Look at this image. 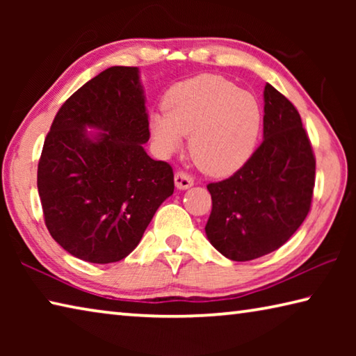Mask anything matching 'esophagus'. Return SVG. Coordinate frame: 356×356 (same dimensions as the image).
I'll return each instance as SVG.
<instances>
[{"mask_svg": "<svg viewBox=\"0 0 356 356\" xmlns=\"http://www.w3.org/2000/svg\"><path fill=\"white\" fill-rule=\"evenodd\" d=\"M174 184H176L179 190H188L193 185V177L184 171H179L176 172V176H174Z\"/></svg>", "mask_w": 356, "mask_h": 356, "instance_id": "esophagus-1", "label": "esophagus"}]
</instances>
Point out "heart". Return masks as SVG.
Wrapping results in <instances>:
<instances>
[{"label": "heart", "mask_w": 356, "mask_h": 356, "mask_svg": "<svg viewBox=\"0 0 356 356\" xmlns=\"http://www.w3.org/2000/svg\"><path fill=\"white\" fill-rule=\"evenodd\" d=\"M261 129L257 100L218 75L176 84L166 95L165 111L150 116V135L160 152H176L182 136H190L193 161L210 176L240 170L254 152Z\"/></svg>", "instance_id": "1"}]
</instances>
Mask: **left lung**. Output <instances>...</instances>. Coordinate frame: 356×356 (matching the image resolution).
Wrapping results in <instances>:
<instances>
[{
	"mask_svg": "<svg viewBox=\"0 0 356 356\" xmlns=\"http://www.w3.org/2000/svg\"><path fill=\"white\" fill-rule=\"evenodd\" d=\"M314 180L316 159L297 108L267 83L262 144L234 176L207 185L209 242L237 262L278 250L308 215Z\"/></svg>",
	"mask_w": 356,
	"mask_h": 356,
	"instance_id": "obj_1",
	"label": "left lung"
}]
</instances>
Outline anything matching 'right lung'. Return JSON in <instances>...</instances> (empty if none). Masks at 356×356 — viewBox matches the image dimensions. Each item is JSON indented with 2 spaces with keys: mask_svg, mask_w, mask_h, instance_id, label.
Returning <instances> with one entry per match:
<instances>
[{
  "mask_svg": "<svg viewBox=\"0 0 356 356\" xmlns=\"http://www.w3.org/2000/svg\"><path fill=\"white\" fill-rule=\"evenodd\" d=\"M149 136L138 67L104 70L59 108L38 190L48 232L72 256L92 264L127 257L172 195V168L147 155Z\"/></svg>",
  "mask_w": 356,
  "mask_h": 356,
  "instance_id": "obj_1",
  "label": "right lung"
}]
</instances>
